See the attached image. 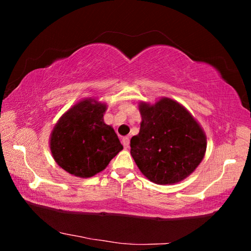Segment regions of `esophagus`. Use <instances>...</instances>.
<instances>
[{"label": "esophagus", "instance_id": "1", "mask_svg": "<svg viewBox=\"0 0 251 251\" xmlns=\"http://www.w3.org/2000/svg\"><path fill=\"white\" fill-rule=\"evenodd\" d=\"M122 144H123V146H124V148H128V146H129V138L128 137H123Z\"/></svg>", "mask_w": 251, "mask_h": 251}]
</instances>
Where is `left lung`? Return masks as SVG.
I'll return each mask as SVG.
<instances>
[{"instance_id":"1","label":"left lung","mask_w":251,"mask_h":251,"mask_svg":"<svg viewBox=\"0 0 251 251\" xmlns=\"http://www.w3.org/2000/svg\"><path fill=\"white\" fill-rule=\"evenodd\" d=\"M139 133L130 139V154L147 179L177 184L193 174L205 156L207 137L189 110L168 97L155 104L141 101Z\"/></svg>"}]
</instances>
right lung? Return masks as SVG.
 Listing matches in <instances>:
<instances>
[{"label":"right lung","mask_w":251,"mask_h":251,"mask_svg":"<svg viewBox=\"0 0 251 251\" xmlns=\"http://www.w3.org/2000/svg\"><path fill=\"white\" fill-rule=\"evenodd\" d=\"M106 109L103 101L88 97L72 106L55 124L50 150L58 166L71 175L93 177L123 150L115 130L105 124Z\"/></svg>","instance_id":"obj_1"}]
</instances>
